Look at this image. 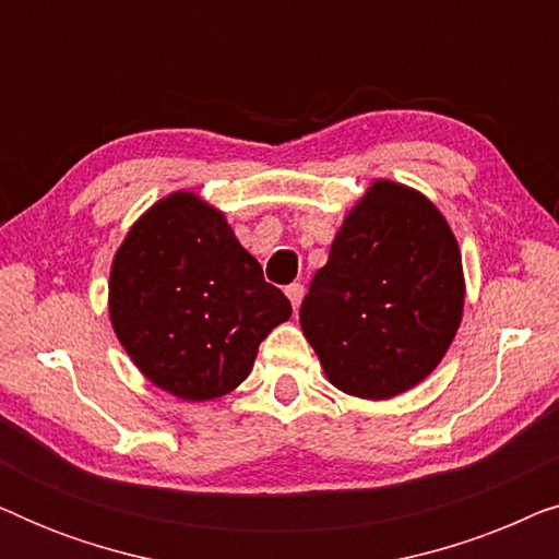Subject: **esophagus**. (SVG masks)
Here are the masks:
<instances>
[{
	"label": "esophagus",
	"instance_id": "esophagus-1",
	"mask_svg": "<svg viewBox=\"0 0 559 559\" xmlns=\"http://www.w3.org/2000/svg\"><path fill=\"white\" fill-rule=\"evenodd\" d=\"M285 293L289 297V302H293V310L300 308V302H302V297H305V287L300 285V282H293V285H289Z\"/></svg>",
	"mask_w": 559,
	"mask_h": 559
}]
</instances>
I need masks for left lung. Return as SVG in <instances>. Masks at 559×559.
<instances>
[{
  "label": "left lung",
  "instance_id": "8db88e82",
  "mask_svg": "<svg viewBox=\"0 0 559 559\" xmlns=\"http://www.w3.org/2000/svg\"><path fill=\"white\" fill-rule=\"evenodd\" d=\"M461 249L423 193L373 180L335 234L300 308L328 381L392 400L442 361L463 318Z\"/></svg>",
  "mask_w": 559,
  "mask_h": 559
}]
</instances>
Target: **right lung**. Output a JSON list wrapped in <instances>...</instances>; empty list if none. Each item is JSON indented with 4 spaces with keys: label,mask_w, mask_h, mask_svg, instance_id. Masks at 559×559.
<instances>
[{
    "label": "right lung",
    "mask_w": 559,
    "mask_h": 559,
    "mask_svg": "<svg viewBox=\"0 0 559 559\" xmlns=\"http://www.w3.org/2000/svg\"><path fill=\"white\" fill-rule=\"evenodd\" d=\"M293 316L224 213L178 190L129 228L111 262L109 318L136 369L186 402L234 392L259 343Z\"/></svg>",
    "instance_id": "1"
}]
</instances>
